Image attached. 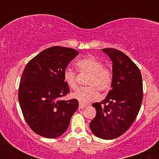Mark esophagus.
<instances>
[{"instance_id": "1", "label": "esophagus", "mask_w": 159, "mask_h": 159, "mask_svg": "<svg viewBox=\"0 0 159 159\" xmlns=\"http://www.w3.org/2000/svg\"><path fill=\"white\" fill-rule=\"evenodd\" d=\"M86 107H87V105H85V104H83V103L79 104V108H81V109H83V108H86Z\"/></svg>"}]
</instances>
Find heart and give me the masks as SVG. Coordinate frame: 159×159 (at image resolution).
<instances>
[{"label": "heart", "mask_w": 159, "mask_h": 159, "mask_svg": "<svg viewBox=\"0 0 159 159\" xmlns=\"http://www.w3.org/2000/svg\"><path fill=\"white\" fill-rule=\"evenodd\" d=\"M81 73L86 72L90 75L87 80V87H80L71 94L72 98L81 103H88L98 96V91L106 92L109 91L113 81V74L109 68L105 67L103 62L93 56H88L79 59L76 63ZM65 82L70 89H75L77 85V75L70 68L64 71Z\"/></svg>", "instance_id": "obj_1"}]
</instances>
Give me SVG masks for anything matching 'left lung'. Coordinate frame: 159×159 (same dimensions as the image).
Masks as SVG:
<instances>
[{"mask_svg": "<svg viewBox=\"0 0 159 159\" xmlns=\"http://www.w3.org/2000/svg\"><path fill=\"white\" fill-rule=\"evenodd\" d=\"M112 61L111 89L101 102L92 105L96 116L90 122L93 134L114 139L124 134L135 120L143 98L142 78L137 65L121 51L104 48Z\"/></svg>", "mask_w": 159, "mask_h": 159, "instance_id": "1", "label": "left lung"}]
</instances>
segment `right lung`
I'll use <instances>...</instances> for the list:
<instances>
[{
    "label": "right lung",
    "mask_w": 159,
    "mask_h": 159,
    "mask_svg": "<svg viewBox=\"0 0 159 159\" xmlns=\"http://www.w3.org/2000/svg\"><path fill=\"white\" fill-rule=\"evenodd\" d=\"M78 54L73 48L54 46L41 51L25 68L18 100L25 121L36 134L55 139L68 129L78 102L60 99L70 92L63 74Z\"/></svg>",
    "instance_id": "obj_1"
}]
</instances>
